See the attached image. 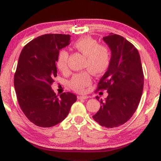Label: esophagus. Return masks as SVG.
Returning a JSON list of instances; mask_svg holds the SVG:
<instances>
[{
    "mask_svg": "<svg viewBox=\"0 0 161 161\" xmlns=\"http://www.w3.org/2000/svg\"><path fill=\"white\" fill-rule=\"evenodd\" d=\"M89 98L88 96H80L78 97V99H87Z\"/></svg>",
    "mask_w": 161,
    "mask_h": 161,
    "instance_id": "34e87169",
    "label": "esophagus"
}]
</instances>
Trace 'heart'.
<instances>
[{
	"label": "heart",
	"mask_w": 161,
	"mask_h": 161,
	"mask_svg": "<svg viewBox=\"0 0 161 161\" xmlns=\"http://www.w3.org/2000/svg\"><path fill=\"white\" fill-rule=\"evenodd\" d=\"M73 48L85 56L84 67L94 76L99 77L104 75L111 64V51L107 45H99L94 38L85 36L75 42ZM69 53L66 50H61L58 54L56 65L60 72L67 69V60ZM92 82L91 75L88 71L75 75L69 81V86L73 90L82 92Z\"/></svg>",
	"instance_id": "1"
}]
</instances>
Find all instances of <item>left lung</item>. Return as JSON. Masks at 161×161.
I'll return each instance as SVG.
<instances>
[{
	"label": "left lung",
	"mask_w": 161,
	"mask_h": 161,
	"mask_svg": "<svg viewBox=\"0 0 161 161\" xmlns=\"http://www.w3.org/2000/svg\"><path fill=\"white\" fill-rule=\"evenodd\" d=\"M103 40L111 52V64L98 83L96 92L107 90L108 97L104 101L100 100L99 110L92 118L101 126L114 128L127 122L137 109L144 76L139 53L132 43L114 33Z\"/></svg>",
	"instance_id": "8db88e82"
}]
</instances>
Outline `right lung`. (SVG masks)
<instances>
[{"instance_id": "right-lung-1", "label": "right lung", "mask_w": 161, "mask_h": 161, "mask_svg": "<svg viewBox=\"0 0 161 161\" xmlns=\"http://www.w3.org/2000/svg\"><path fill=\"white\" fill-rule=\"evenodd\" d=\"M69 35L46 34L28 42L22 50L14 75L18 102L24 114L37 126H55L66 118L76 95L59 97L51 88L57 77L56 62L61 49L69 45Z\"/></svg>"}]
</instances>
